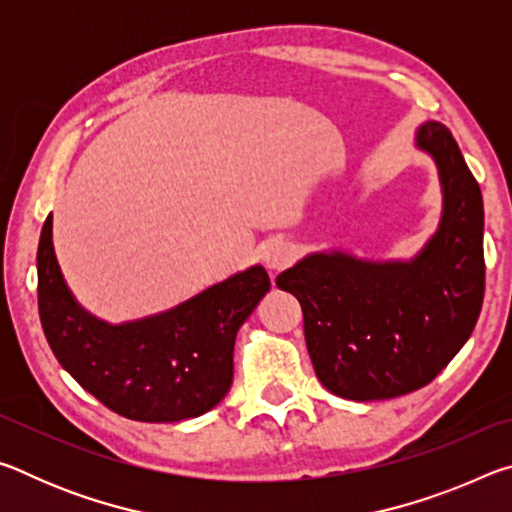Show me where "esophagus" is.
<instances>
[{
  "label": "esophagus",
  "instance_id": "1",
  "mask_svg": "<svg viewBox=\"0 0 512 512\" xmlns=\"http://www.w3.org/2000/svg\"><path fill=\"white\" fill-rule=\"evenodd\" d=\"M262 259H264V264L271 268V271H280V268L289 266L293 262V250L287 241L271 239V241H266L262 248Z\"/></svg>",
  "mask_w": 512,
  "mask_h": 512
}]
</instances>
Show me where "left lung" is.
I'll return each mask as SVG.
<instances>
[{"mask_svg": "<svg viewBox=\"0 0 512 512\" xmlns=\"http://www.w3.org/2000/svg\"><path fill=\"white\" fill-rule=\"evenodd\" d=\"M415 146L443 189L438 230L409 262H372L341 250L311 253L277 275L305 316L316 377L354 402L418 391L470 339L485 289L483 198L452 133L427 121Z\"/></svg>", "mask_w": 512, "mask_h": 512, "instance_id": "left-lung-1", "label": "left lung"}]
</instances>
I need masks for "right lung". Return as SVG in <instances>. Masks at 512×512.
Segmentation results:
<instances>
[{
    "instance_id": "1",
    "label": "right lung",
    "mask_w": 512,
    "mask_h": 512,
    "mask_svg": "<svg viewBox=\"0 0 512 512\" xmlns=\"http://www.w3.org/2000/svg\"><path fill=\"white\" fill-rule=\"evenodd\" d=\"M271 289L264 266L230 275L162 314L110 325L85 311L60 273L51 214L38 244V311L60 366L110 411L137 422L207 413L232 386L239 327Z\"/></svg>"
}]
</instances>
